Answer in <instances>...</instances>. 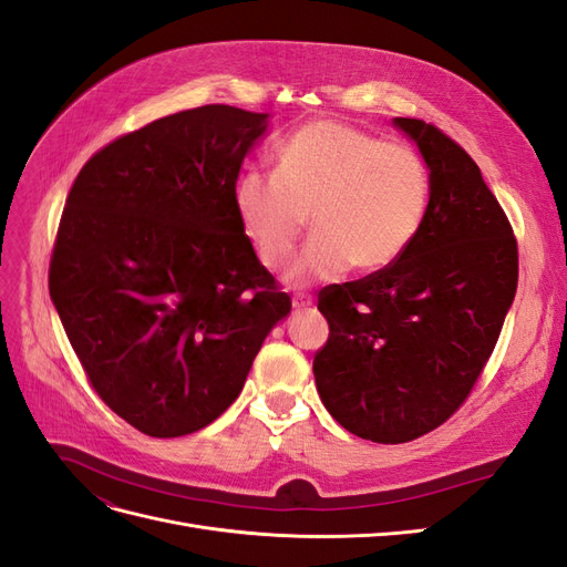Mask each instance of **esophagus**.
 <instances>
[{
    "instance_id": "1",
    "label": "esophagus",
    "mask_w": 567,
    "mask_h": 567,
    "mask_svg": "<svg viewBox=\"0 0 567 567\" xmlns=\"http://www.w3.org/2000/svg\"><path fill=\"white\" fill-rule=\"evenodd\" d=\"M312 305H315L312 296H305V293L293 296V310H310Z\"/></svg>"
}]
</instances>
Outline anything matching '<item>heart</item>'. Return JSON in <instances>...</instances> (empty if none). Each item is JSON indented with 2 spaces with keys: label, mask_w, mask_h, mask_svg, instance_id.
Listing matches in <instances>:
<instances>
[{
  "label": "heart",
  "mask_w": 567,
  "mask_h": 567,
  "mask_svg": "<svg viewBox=\"0 0 567 567\" xmlns=\"http://www.w3.org/2000/svg\"><path fill=\"white\" fill-rule=\"evenodd\" d=\"M427 203L431 173L419 151L338 120L302 125L279 146L277 173L250 167L234 184L236 217L267 269L288 265L312 215L293 284L394 265L419 236Z\"/></svg>",
  "instance_id": "heart-1"
}]
</instances>
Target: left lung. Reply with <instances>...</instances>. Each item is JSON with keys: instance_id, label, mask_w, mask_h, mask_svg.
I'll use <instances>...</instances> for the list:
<instances>
[{"instance_id": "1", "label": "left lung", "mask_w": 567, "mask_h": 567, "mask_svg": "<svg viewBox=\"0 0 567 567\" xmlns=\"http://www.w3.org/2000/svg\"><path fill=\"white\" fill-rule=\"evenodd\" d=\"M394 125L431 169V203L398 262L319 293L329 340L315 381L357 437L411 442L468 400L518 288V244L475 161L416 117Z\"/></svg>"}]
</instances>
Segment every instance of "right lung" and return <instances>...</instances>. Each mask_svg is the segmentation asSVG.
<instances>
[{
    "label": "right lung",
    "instance_id": "1",
    "mask_svg": "<svg viewBox=\"0 0 567 567\" xmlns=\"http://www.w3.org/2000/svg\"><path fill=\"white\" fill-rule=\"evenodd\" d=\"M267 113L182 111L82 165L49 296L94 392L151 437H182L238 398L290 298L260 265L234 184Z\"/></svg>",
    "mask_w": 567,
    "mask_h": 567
}]
</instances>
